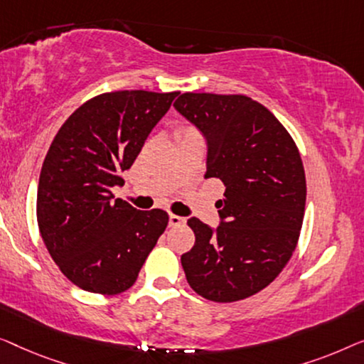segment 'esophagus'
I'll return each instance as SVG.
<instances>
[{
    "mask_svg": "<svg viewBox=\"0 0 364 364\" xmlns=\"http://www.w3.org/2000/svg\"><path fill=\"white\" fill-rule=\"evenodd\" d=\"M184 223H186V219L181 216H176V214H170V216H168V224H170L171 228L181 226V224H184Z\"/></svg>",
    "mask_w": 364,
    "mask_h": 364,
    "instance_id": "34e87169",
    "label": "esophagus"
}]
</instances>
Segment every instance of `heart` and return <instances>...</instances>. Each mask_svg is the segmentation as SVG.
Returning <instances> with one entry per match:
<instances>
[{"mask_svg":"<svg viewBox=\"0 0 364 364\" xmlns=\"http://www.w3.org/2000/svg\"><path fill=\"white\" fill-rule=\"evenodd\" d=\"M189 132H193V130H189Z\"/></svg>","mask_w":364,"mask_h":364,"instance_id":"heart-1","label":"heart"}]
</instances>
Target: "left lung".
Listing matches in <instances>:
<instances>
[{
	"label": "left lung",
	"mask_w": 364,
	"mask_h": 364,
	"mask_svg": "<svg viewBox=\"0 0 364 364\" xmlns=\"http://www.w3.org/2000/svg\"><path fill=\"white\" fill-rule=\"evenodd\" d=\"M173 107L208 145L206 178L226 186L219 226L196 218L181 265L191 289L213 301H237L265 289L295 250L306 183L300 153L284 125L245 95L193 94Z\"/></svg>",
	"instance_id": "obj_1"
}]
</instances>
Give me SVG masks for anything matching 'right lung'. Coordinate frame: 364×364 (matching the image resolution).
Wrapping results in <instances>:
<instances>
[{
    "mask_svg": "<svg viewBox=\"0 0 364 364\" xmlns=\"http://www.w3.org/2000/svg\"><path fill=\"white\" fill-rule=\"evenodd\" d=\"M178 92L120 90L80 105L50 143L38 186V224L50 257L70 282L115 295L135 284L166 229L161 209L138 211L115 199L122 173Z\"/></svg>",
    "mask_w": 364,
    "mask_h": 364,
    "instance_id": "obj_1",
    "label": "right lung"
}]
</instances>
